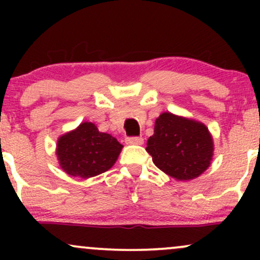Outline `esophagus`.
Listing matches in <instances>:
<instances>
[{"instance_id":"1","label":"esophagus","mask_w":260,"mask_h":260,"mask_svg":"<svg viewBox=\"0 0 260 260\" xmlns=\"http://www.w3.org/2000/svg\"><path fill=\"white\" fill-rule=\"evenodd\" d=\"M126 143L127 144H137V145H142L144 143V139L142 137H127L126 138Z\"/></svg>"}]
</instances>
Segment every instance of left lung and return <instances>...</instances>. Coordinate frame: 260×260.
Listing matches in <instances>:
<instances>
[{
    "mask_svg": "<svg viewBox=\"0 0 260 260\" xmlns=\"http://www.w3.org/2000/svg\"><path fill=\"white\" fill-rule=\"evenodd\" d=\"M213 140L208 128L199 122L161 113L147 151L161 171L180 181L192 180L210 165Z\"/></svg>",
    "mask_w": 260,
    "mask_h": 260,
    "instance_id": "1",
    "label": "left lung"
}]
</instances>
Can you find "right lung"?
<instances>
[{"instance_id": "add662e5", "label": "right lung", "mask_w": 260, "mask_h": 260, "mask_svg": "<svg viewBox=\"0 0 260 260\" xmlns=\"http://www.w3.org/2000/svg\"><path fill=\"white\" fill-rule=\"evenodd\" d=\"M122 145L107 133H101L91 122H84L57 143L59 165L73 177L89 178L103 174L117 160Z\"/></svg>"}]
</instances>
